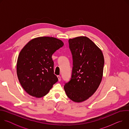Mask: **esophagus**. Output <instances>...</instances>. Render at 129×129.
Wrapping results in <instances>:
<instances>
[{"mask_svg": "<svg viewBox=\"0 0 129 129\" xmlns=\"http://www.w3.org/2000/svg\"><path fill=\"white\" fill-rule=\"evenodd\" d=\"M57 77H58V80H59V82H60V81H61V77H60V76H57Z\"/></svg>", "mask_w": 129, "mask_h": 129, "instance_id": "esophagus-1", "label": "esophagus"}]
</instances>
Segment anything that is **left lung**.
I'll use <instances>...</instances> for the list:
<instances>
[{
    "mask_svg": "<svg viewBox=\"0 0 129 129\" xmlns=\"http://www.w3.org/2000/svg\"><path fill=\"white\" fill-rule=\"evenodd\" d=\"M68 42L73 67L70 80L64 88L71 100L80 103L92 95L100 86L104 58L102 50L86 37L70 39Z\"/></svg>",
    "mask_w": 129,
    "mask_h": 129,
    "instance_id": "left-lung-1",
    "label": "left lung"
}]
</instances>
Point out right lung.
Here are the masks:
<instances>
[{
  "instance_id": "1",
  "label": "right lung",
  "mask_w": 129,
  "mask_h": 129,
  "mask_svg": "<svg viewBox=\"0 0 129 129\" xmlns=\"http://www.w3.org/2000/svg\"><path fill=\"white\" fill-rule=\"evenodd\" d=\"M63 45V42L56 38L41 37L32 39L22 49L17 60V74L29 95L43 97L58 82L51 57Z\"/></svg>"
}]
</instances>
